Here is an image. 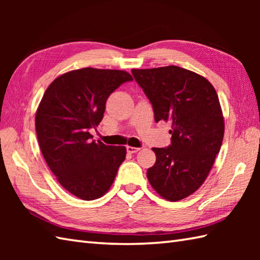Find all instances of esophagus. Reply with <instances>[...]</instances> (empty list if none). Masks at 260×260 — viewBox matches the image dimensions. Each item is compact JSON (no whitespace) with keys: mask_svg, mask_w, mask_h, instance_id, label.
<instances>
[{"mask_svg":"<svg viewBox=\"0 0 260 260\" xmlns=\"http://www.w3.org/2000/svg\"><path fill=\"white\" fill-rule=\"evenodd\" d=\"M126 150H127V153L134 154V153H136V152H139V151L141 150V148H139V147H133V146H127Z\"/></svg>","mask_w":260,"mask_h":260,"instance_id":"1","label":"esophagus"}]
</instances>
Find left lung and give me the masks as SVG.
Here are the masks:
<instances>
[{
	"label": "left lung",
	"instance_id": "8db88e82",
	"mask_svg": "<svg viewBox=\"0 0 260 260\" xmlns=\"http://www.w3.org/2000/svg\"><path fill=\"white\" fill-rule=\"evenodd\" d=\"M132 74L150 99L156 123H172L171 145L153 147L156 162L147 179L162 198L182 200L206 181L222 144L217 91L204 77L178 66L132 69Z\"/></svg>",
	"mask_w": 260,
	"mask_h": 260
}]
</instances>
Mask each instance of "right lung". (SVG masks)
I'll return each mask as SVG.
<instances>
[{
	"label": "right lung",
	"mask_w": 260,
	"mask_h": 260,
	"mask_svg": "<svg viewBox=\"0 0 260 260\" xmlns=\"http://www.w3.org/2000/svg\"><path fill=\"white\" fill-rule=\"evenodd\" d=\"M132 80L123 70H73L54 79L39 104L36 131L42 155L59 183L82 200L103 197L124 162L125 146L91 141L89 129L101 123L110 93Z\"/></svg>",
	"instance_id": "1"
}]
</instances>
